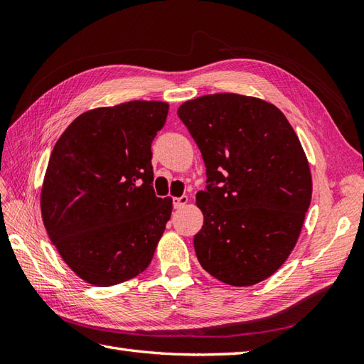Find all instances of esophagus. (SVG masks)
Returning a JSON list of instances; mask_svg holds the SVG:
<instances>
[{"label":"esophagus","instance_id":"obj_1","mask_svg":"<svg viewBox=\"0 0 364 364\" xmlns=\"http://www.w3.org/2000/svg\"><path fill=\"white\" fill-rule=\"evenodd\" d=\"M188 203H189V197L188 196L173 198V206L176 208V210H181V208H184Z\"/></svg>","mask_w":364,"mask_h":364}]
</instances>
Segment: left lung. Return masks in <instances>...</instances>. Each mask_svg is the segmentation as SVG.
I'll list each match as a JSON object with an SVG mask.
<instances>
[{
	"instance_id": "8db88e82",
	"label": "left lung",
	"mask_w": 364,
	"mask_h": 364,
	"mask_svg": "<svg viewBox=\"0 0 364 364\" xmlns=\"http://www.w3.org/2000/svg\"><path fill=\"white\" fill-rule=\"evenodd\" d=\"M178 117L210 181L196 196L203 213L194 236L200 264L237 288L266 280L296 247L311 203L310 164L296 131L277 106L241 94L189 100Z\"/></svg>"
}]
</instances>
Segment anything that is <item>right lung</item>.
Masks as SVG:
<instances>
[{
    "mask_svg": "<svg viewBox=\"0 0 364 364\" xmlns=\"http://www.w3.org/2000/svg\"><path fill=\"white\" fill-rule=\"evenodd\" d=\"M168 105L134 102L78 115L51 151L41 191L42 220L65 264L94 286L142 274L172 214L154 196L151 141Z\"/></svg>",
    "mask_w": 364,
    "mask_h": 364,
    "instance_id": "obj_1",
    "label": "right lung"
}]
</instances>
